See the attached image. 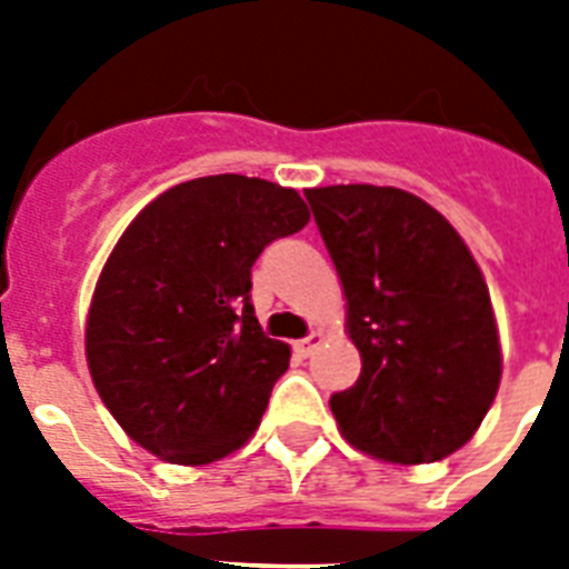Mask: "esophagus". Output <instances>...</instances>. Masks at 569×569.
<instances>
[{"instance_id":"esophagus-1","label":"esophagus","mask_w":569,"mask_h":569,"mask_svg":"<svg viewBox=\"0 0 569 569\" xmlns=\"http://www.w3.org/2000/svg\"><path fill=\"white\" fill-rule=\"evenodd\" d=\"M321 342H325V333H321V330H312L310 337L301 339V342H295V351H298L301 357H310L312 351L321 346Z\"/></svg>"}]
</instances>
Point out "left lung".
I'll use <instances>...</instances> for the list:
<instances>
[{"label":"left lung","mask_w":569,"mask_h":569,"mask_svg":"<svg viewBox=\"0 0 569 569\" xmlns=\"http://www.w3.org/2000/svg\"><path fill=\"white\" fill-rule=\"evenodd\" d=\"M346 292L363 360L330 398L355 449L416 467L472 440L502 380L485 274L433 206L392 186L303 191Z\"/></svg>","instance_id":"left-lung-1"}]
</instances>
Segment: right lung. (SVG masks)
<instances>
[{
  "label": "right lung",
  "instance_id": "obj_1",
  "mask_svg": "<svg viewBox=\"0 0 569 569\" xmlns=\"http://www.w3.org/2000/svg\"><path fill=\"white\" fill-rule=\"evenodd\" d=\"M307 221L295 189L218 173L173 186L123 230L93 289L84 357L141 449L203 467L253 437L292 351L259 328L250 266Z\"/></svg>",
  "mask_w": 569,
  "mask_h": 569
}]
</instances>
